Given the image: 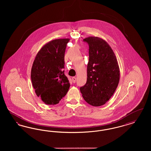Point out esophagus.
<instances>
[{
  "mask_svg": "<svg viewBox=\"0 0 151 151\" xmlns=\"http://www.w3.org/2000/svg\"><path fill=\"white\" fill-rule=\"evenodd\" d=\"M72 81H73V83H75V82H76V78L75 77H73L72 78Z\"/></svg>",
  "mask_w": 151,
  "mask_h": 151,
  "instance_id": "esophagus-1",
  "label": "esophagus"
}]
</instances>
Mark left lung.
I'll return each instance as SVG.
<instances>
[{"mask_svg": "<svg viewBox=\"0 0 151 151\" xmlns=\"http://www.w3.org/2000/svg\"><path fill=\"white\" fill-rule=\"evenodd\" d=\"M89 62L86 84L80 90L84 100L93 106H100L109 100L119 84L120 71L116 58L102 38L88 37Z\"/></svg>", "mask_w": 151, "mask_h": 151, "instance_id": "8db88e82", "label": "left lung"}]
</instances>
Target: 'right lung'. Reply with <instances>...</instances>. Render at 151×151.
<instances>
[{"mask_svg":"<svg viewBox=\"0 0 151 151\" xmlns=\"http://www.w3.org/2000/svg\"><path fill=\"white\" fill-rule=\"evenodd\" d=\"M69 38L56 39L38 52L31 70L36 95L45 104L55 105L67 93L70 84L65 75V53Z\"/></svg>","mask_w":151,"mask_h":151,"instance_id":"obj_1","label":"right lung"}]
</instances>
